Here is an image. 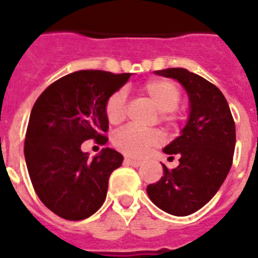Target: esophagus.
Here are the masks:
<instances>
[{
  "label": "esophagus",
  "instance_id": "34e87169",
  "mask_svg": "<svg viewBox=\"0 0 258 258\" xmlns=\"http://www.w3.org/2000/svg\"><path fill=\"white\" fill-rule=\"evenodd\" d=\"M124 162L127 163V165L133 166V167H139V166H142L141 161H134V159H131V158H125Z\"/></svg>",
  "mask_w": 258,
  "mask_h": 258
}]
</instances>
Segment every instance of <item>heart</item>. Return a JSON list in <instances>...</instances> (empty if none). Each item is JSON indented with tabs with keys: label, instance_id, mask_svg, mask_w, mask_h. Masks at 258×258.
<instances>
[{
	"label": "heart",
	"instance_id": "b5f03b06",
	"mask_svg": "<svg viewBox=\"0 0 258 258\" xmlns=\"http://www.w3.org/2000/svg\"><path fill=\"white\" fill-rule=\"evenodd\" d=\"M143 92L162 112V120H176L175 108L180 101V88L176 83L166 79L150 80L143 86ZM125 103L127 92L124 88L116 89L107 97L104 112L109 123L117 124L124 119ZM162 142L163 137L158 130H142L135 125H125L112 137L113 146L123 154L134 158L143 157L151 147L159 146Z\"/></svg>",
	"mask_w": 258,
	"mask_h": 258
}]
</instances>
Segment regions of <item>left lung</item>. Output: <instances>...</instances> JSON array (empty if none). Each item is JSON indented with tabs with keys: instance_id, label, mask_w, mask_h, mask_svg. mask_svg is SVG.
Here are the masks:
<instances>
[{
	"instance_id": "left-lung-1",
	"label": "left lung",
	"mask_w": 258,
	"mask_h": 258,
	"mask_svg": "<svg viewBox=\"0 0 258 258\" xmlns=\"http://www.w3.org/2000/svg\"><path fill=\"white\" fill-rule=\"evenodd\" d=\"M175 79L187 91L190 116L176 139L163 151L179 165L147 186L150 200L163 212L184 217L216 196L230 171L236 147V125L224 93L214 84L184 68L155 71Z\"/></svg>"
}]
</instances>
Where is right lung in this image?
Instances as JSON below:
<instances>
[{
    "label": "right lung",
    "mask_w": 258,
    "mask_h": 258,
    "mask_svg": "<svg viewBox=\"0 0 258 258\" xmlns=\"http://www.w3.org/2000/svg\"><path fill=\"white\" fill-rule=\"evenodd\" d=\"M130 76L78 71L52 83L34 103L24 145L26 167L38 198L61 218H88L104 202L109 175L123 155L105 147L89 159L82 145L107 143L105 100Z\"/></svg>",
    "instance_id": "1"
}]
</instances>
